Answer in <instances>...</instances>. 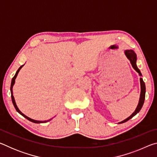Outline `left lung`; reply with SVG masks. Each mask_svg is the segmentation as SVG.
I'll list each match as a JSON object with an SVG mask.
<instances>
[{"label":"left lung","mask_w":157,"mask_h":157,"mask_svg":"<svg viewBox=\"0 0 157 157\" xmlns=\"http://www.w3.org/2000/svg\"><path fill=\"white\" fill-rule=\"evenodd\" d=\"M124 55L127 57V59L129 60V62H131L132 67L134 68V69L136 72L139 73V75L141 77L142 74L140 73V70L139 69V68L137 67L136 65V60H137V57H136V53L134 52V51L133 50H126L124 51ZM140 98H139V104L137 105V107L136 108V109L133 112V113L132 114L131 116H129L128 118H127L126 119H124V121L120 122L118 123L119 124L125 123V122L128 121L129 119H131L132 118H133L135 115L139 112L140 110L141 109V108L143 105V103H144L145 101V82H143V79L140 78Z\"/></svg>","instance_id":"8db88e82"}]
</instances>
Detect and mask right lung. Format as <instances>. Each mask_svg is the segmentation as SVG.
<instances>
[{
  "label": "right lung",
  "instance_id": "1",
  "mask_svg": "<svg viewBox=\"0 0 157 157\" xmlns=\"http://www.w3.org/2000/svg\"><path fill=\"white\" fill-rule=\"evenodd\" d=\"M24 65H25V64H23V65H22V66H20L19 68H18V70H17V72H16V74H15V75L14 76V78H12V79L11 86H10V91H11V97H12V103H13V105H14V107H15V109H16V110L17 111V112L19 113L21 116H23L24 117V118H25L26 119H28V121H31V122H33V123H47V122H49V121H51L52 118H51V119H49V120H47V121H44L34 120V119H32V118H29V117H28L27 116H25V114H23L22 112H21V111L19 109H18V107H17V104H16V102H15V100H14V95H13V86H14V84H15V79H16V78H17V75H18V72H19L20 70L21 69V68H22L23 66H24Z\"/></svg>",
  "mask_w": 157,
  "mask_h": 157
}]
</instances>
